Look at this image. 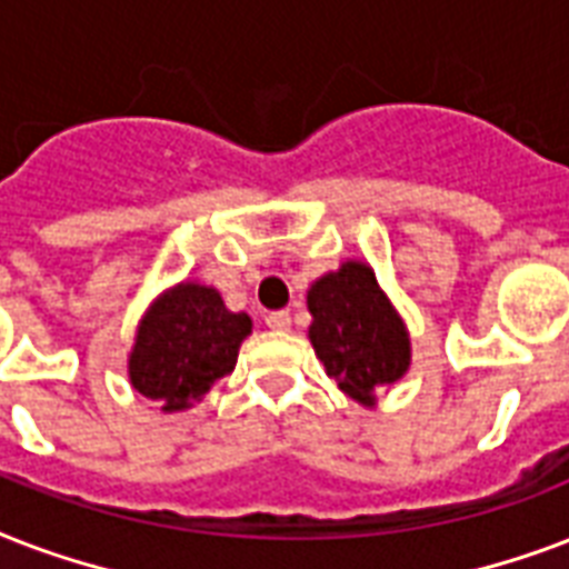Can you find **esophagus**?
<instances>
[{"instance_id": "obj_1", "label": "esophagus", "mask_w": 569, "mask_h": 569, "mask_svg": "<svg viewBox=\"0 0 569 569\" xmlns=\"http://www.w3.org/2000/svg\"><path fill=\"white\" fill-rule=\"evenodd\" d=\"M267 326H270L272 332H288L290 315L288 311H270V315H267Z\"/></svg>"}]
</instances>
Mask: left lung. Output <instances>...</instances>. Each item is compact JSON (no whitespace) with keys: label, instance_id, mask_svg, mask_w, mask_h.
<instances>
[{"label":"left lung","instance_id":"left-lung-1","mask_svg":"<svg viewBox=\"0 0 569 569\" xmlns=\"http://www.w3.org/2000/svg\"><path fill=\"white\" fill-rule=\"evenodd\" d=\"M308 338L347 398L377 403V389L409 371V332L368 263L347 261L308 288Z\"/></svg>","mask_w":569,"mask_h":569}]
</instances>
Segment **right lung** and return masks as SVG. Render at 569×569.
Returning <instances> with one entry per match:
<instances>
[{
    "label": "right lung",
    "instance_id": "obj_1",
    "mask_svg": "<svg viewBox=\"0 0 569 569\" xmlns=\"http://www.w3.org/2000/svg\"><path fill=\"white\" fill-rule=\"evenodd\" d=\"M249 332L252 317L228 311L219 290L180 281L144 311L127 362L130 386L162 412L189 409L234 371Z\"/></svg>",
    "mask_w": 569,
    "mask_h": 569
}]
</instances>
